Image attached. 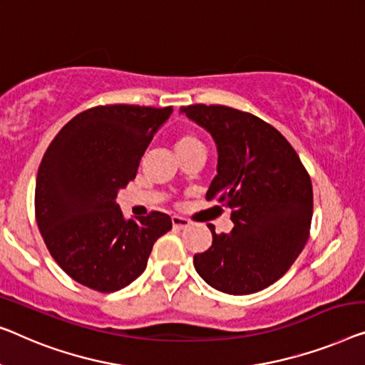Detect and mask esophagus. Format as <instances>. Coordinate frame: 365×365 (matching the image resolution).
Wrapping results in <instances>:
<instances>
[{
    "label": "esophagus",
    "mask_w": 365,
    "mask_h": 365,
    "mask_svg": "<svg viewBox=\"0 0 365 365\" xmlns=\"http://www.w3.org/2000/svg\"><path fill=\"white\" fill-rule=\"evenodd\" d=\"M172 225L173 227H177V230H183V227H187L190 225V221L185 220L182 216H172Z\"/></svg>",
    "instance_id": "esophagus-1"
}]
</instances>
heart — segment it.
<instances>
[{
	"label": "heart",
	"instance_id": "heart-1",
	"mask_svg": "<svg viewBox=\"0 0 365 365\" xmlns=\"http://www.w3.org/2000/svg\"><path fill=\"white\" fill-rule=\"evenodd\" d=\"M197 148H203V144H201V140L197 138V135L190 134V133L182 134L175 143L177 154H180V152H185V150L197 149Z\"/></svg>",
	"mask_w": 365,
	"mask_h": 365
}]
</instances>
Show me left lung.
<instances>
[{"mask_svg": "<svg viewBox=\"0 0 365 365\" xmlns=\"http://www.w3.org/2000/svg\"><path fill=\"white\" fill-rule=\"evenodd\" d=\"M208 130L217 150L216 177L206 200L231 210V232L195 254L198 275L216 290L251 295L280 279L308 241L313 188L290 143L269 123L221 105L182 106Z\"/></svg>", "mask_w": 365, "mask_h": 365, "instance_id": "left-lung-1", "label": "left lung"}]
</instances>
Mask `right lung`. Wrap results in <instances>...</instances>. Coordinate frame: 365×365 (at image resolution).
I'll use <instances>...</instances> for the list:
<instances>
[{
	"label": "right lung",
	"mask_w": 365,
	"mask_h": 365,
	"mask_svg": "<svg viewBox=\"0 0 365 365\" xmlns=\"http://www.w3.org/2000/svg\"><path fill=\"white\" fill-rule=\"evenodd\" d=\"M172 106H96L61 129L43 154L36 182V220L65 274L111 293L145 270L152 246L172 230L154 211L126 220L118 192L134 180L140 157Z\"/></svg>",
	"instance_id": "add662e5"
}]
</instances>
